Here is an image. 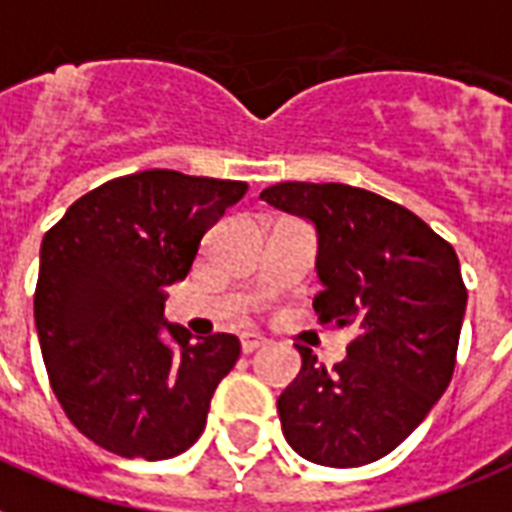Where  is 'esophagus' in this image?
Returning a JSON list of instances; mask_svg holds the SVG:
<instances>
[{
    "instance_id": "1",
    "label": "esophagus",
    "mask_w": 512,
    "mask_h": 512,
    "mask_svg": "<svg viewBox=\"0 0 512 512\" xmlns=\"http://www.w3.org/2000/svg\"><path fill=\"white\" fill-rule=\"evenodd\" d=\"M265 343H268V338H265V335H260V333H244V335H241V351H244V354H252V351L263 349Z\"/></svg>"
}]
</instances>
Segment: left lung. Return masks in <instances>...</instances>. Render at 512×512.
Returning a JSON list of instances; mask_svg holds the SVG:
<instances>
[{"mask_svg":"<svg viewBox=\"0 0 512 512\" xmlns=\"http://www.w3.org/2000/svg\"><path fill=\"white\" fill-rule=\"evenodd\" d=\"M317 225L322 325H354L346 360L303 368L279 397L287 443L308 462L362 467L395 451L451 384L467 287L459 257L411 209L341 182L260 193Z\"/></svg>","mask_w":512,"mask_h":512,"instance_id":"8db88e82","label":"left lung"}]
</instances>
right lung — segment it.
Returning a JSON list of instances; mask_svg holds the SVG:
<instances>
[{
	"label": "right lung",
	"instance_id": "right-lung-1",
	"mask_svg": "<svg viewBox=\"0 0 512 512\" xmlns=\"http://www.w3.org/2000/svg\"><path fill=\"white\" fill-rule=\"evenodd\" d=\"M247 182L150 169L77 198L45 233L34 322L66 419L126 459H169L201 438L212 395L241 354L236 335L193 341L166 325L204 233ZM170 341L162 338V330Z\"/></svg>",
	"mask_w": 512,
	"mask_h": 512
}]
</instances>
